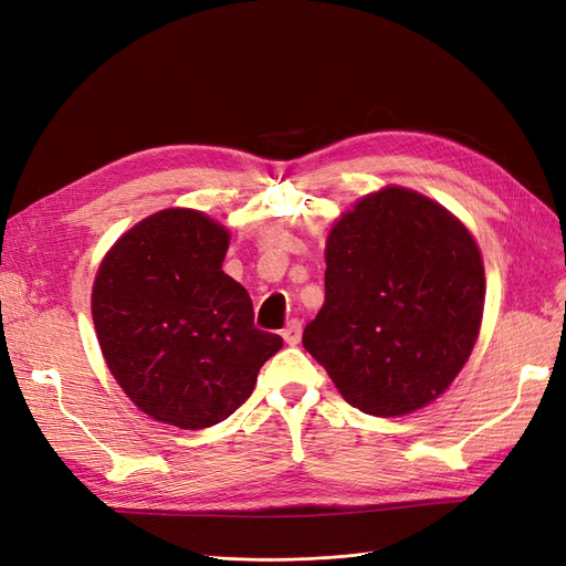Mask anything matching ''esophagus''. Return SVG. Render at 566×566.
Here are the masks:
<instances>
[{"instance_id": "1", "label": "esophagus", "mask_w": 566, "mask_h": 566, "mask_svg": "<svg viewBox=\"0 0 566 566\" xmlns=\"http://www.w3.org/2000/svg\"><path fill=\"white\" fill-rule=\"evenodd\" d=\"M281 335H283V339L287 342L290 347H295V345H300V339H302V323L300 321H287V325L285 328L281 331Z\"/></svg>"}]
</instances>
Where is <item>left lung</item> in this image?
I'll return each instance as SVG.
<instances>
[{
	"label": "left lung",
	"mask_w": 566,
	"mask_h": 566,
	"mask_svg": "<svg viewBox=\"0 0 566 566\" xmlns=\"http://www.w3.org/2000/svg\"><path fill=\"white\" fill-rule=\"evenodd\" d=\"M474 235L437 200L382 186L325 238V302L302 345L347 403L401 418L437 401L474 349L484 316Z\"/></svg>",
	"instance_id": "1"
}]
</instances>
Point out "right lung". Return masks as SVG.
<instances>
[{
  "instance_id": "add662e5",
  "label": "right lung",
  "mask_w": 566,
  "mask_h": 566,
  "mask_svg": "<svg viewBox=\"0 0 566 566\" xmlns=\"http://www.w3.org/2000/svg\"><path fill=\"white\" fill-rule=\"evenodd\" d=\"M231 231L167 208L125 231L98 264L92 318L115 382L148 418L179 430L227 420L283 347L252 323L248 290L221 271Z\"/></svg>"
}]
</instances>
